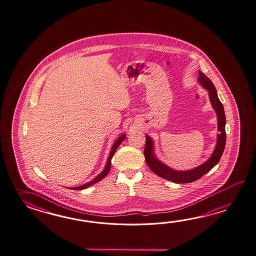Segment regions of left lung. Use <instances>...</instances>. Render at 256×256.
<instances>
[{
  "label": "left lung",
  "mask_w": 256,
  "mask_h": 256,
  "mask_svg": "<svg viewBox=\"0 0 256 256\" xmlns=\"http://www.w3.org/2000/svg\"><path fill=\"white\" fill-rule=\"evenodd\" d=\"M198 81L204 88L208 90L210 103L212 104V108L217 114V120H218L219 134L217 136V143L214 148V153L209 160L204 162V164H202L200 166L190 170H175L172 168L168 167L167 165H165L164 163H162L156 158V156L154 154L153 140L152 138L146 136V146L144 150V155H145V160L148 166L158 176L172 182L190 183L197 180L200 178L202 177L204 174L210 172L219 162L220 158L224 150L225 143H226V132H225L226 118H225L224 106L220 101L214 84L209 78H207L200 71H198Z\"/></svg>",
  "instance_id": "8db88e82"
}]
</instances>
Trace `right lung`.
<instances>
[{
  "mask_svg": "<svg viewBox=\"0 0 256 256\" xmlns=\"http://www.w3.org/2000/svg\"><path fill=\"white\" fill-rule=\"evenodd\" d=\"M126 135L125 134H123V135H121V136L116 140L115 143L113 144V146H112V148H111V150L110 152V155H108V162H106V167H104V170H103V172L100 173V175H98L96 177L93 178L91 182H89L86 183V184H84L82 186H78V187H74L72 190H84V188H88L90 187L91 185H93L94 183L98 182L100 180H101L102 178H104L106 175H108V173L110 172V168H111V158H113L114 156V154H115L116 150L118 148V146H120V144H121V142L125 140Z\"/></svg>",
  "mask_w": 256,
  "mask_h": 256,
  "instance_id": "right-lung-1",
  "label": "right lung"
}]
</instances>
